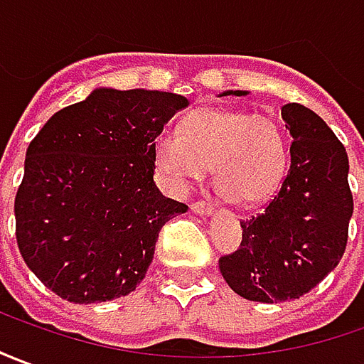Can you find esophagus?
I'll return each mask as SVG.
<instances>
[{
  "mask_svg": "<svg viewBox=\"0 0 364 364\" xmlns=\"http://www.w3.org/2000/svg\"><path fill=\"white\" fill-rule=\"evenodd\" d=\"M192 212H194V214H200V215L212 214V212H214V206H212L210 202L200 200V202H194V204H192Z\"/></svg>",
  "mask_w": 364,
  "mask_h": 364,
  "instance_id": "34e87169",
  "label": "esophagus"
}]
</instances>
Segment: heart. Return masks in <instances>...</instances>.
<instances>
[{"mask_svg": "<svg viewBox=\"0 0 364 364\" xmlns=\"http://www.w3.org/2000/svg\"><path fill=\"white\" fill-rule=\"evenodd\" d=\"M152 158L178 190L212 168L224 196L242 206H257L282 186L289 142L282 124L267 114L202 107L182 119L180 132L158 134Z\"/></svg>", "mask_w": 364, "mask_h": 364, "instance_id": "1", "label": "heart"}]
</instances>
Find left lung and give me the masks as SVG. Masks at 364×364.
Wrapping results in <instances>:
<instances>
[{"instance_id":"left-lung-1","label":"left lung","mask_w":364,"mask_h":364,"mask_svg":"<svg viewBox=\"0 0 364 364\" xmlns=\"http://www.w3.org/2000/svg\"><path fill=\"white\" fill-rule=\"evenodd\" d=\"M282 117L293 139L287 176L262 214L242 220L240 247L220 257L225 283L250 301L299 299L339 265L349 237L353 194L343 142L303 105H285Z\"/></svg>"}]
</instances>
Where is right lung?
Instances as JSON below:
<instances>
[{
    "label": "right lung",
    "mask_w": 364,
    "mask_h": 364,
    "mask_svg": "<svg viewBox=\"0 0 364 364\" xmlns=\"http://www.w3.org/2000/svg\"><path fill=\"white\" fill-rule=\"evenodd\" d=\"M184 107L174 92L97 89L55 112L29 142L15 237L55 295L110 301L144 279L162 225L188 210L152 178V142Z\"/></svg>",
    "instance_id": "add662e5"
}]
</instances>
